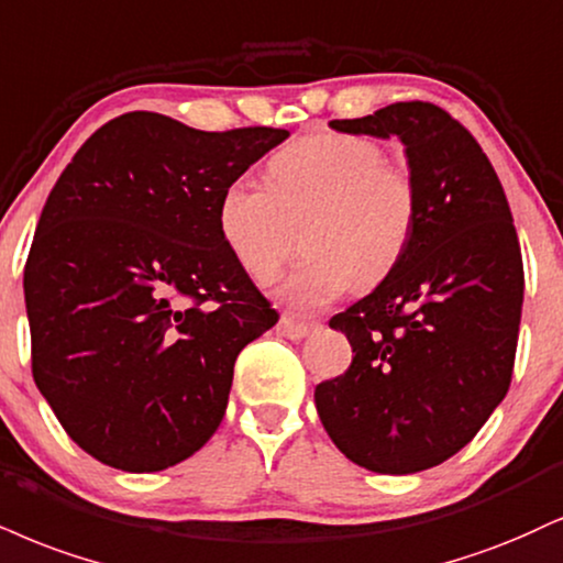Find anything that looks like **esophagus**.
Wrapping results in <instances>:
<instances>
[{"label":"esophagus","instance_id":"1","mask_svg":"<svg viewBox=\"0 0 563 563\" xmlns=\"http://www.w3.org/2000/svg\"><path fill=\"white\" fill-rule=\"evenodd\" d=\"M277 333L283 338H290V341H301V338H307L311 333V324L294 320L290 314H283L280 322H277Z\"/></svg>","mask_w":563,"mask_h":563}]
</instances>
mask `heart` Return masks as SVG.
<instances>
[{"mask_svg":"<svg viewBox=\"0 0 563 563\" xmlns=\"http://www.w3.org/2000/svg\"><path fill=\"white\" fill-rule=\"evenodd\" d=\"M269 186L239 178L222 188L217 225L243 273L267 283L299 249L309 254L277 294L314 311L354 286L372 288L401 264L419 222V188L367 135L311 133L275 154Z\"/></svg>","mask_w":563,"mask_h":563,"instance_id":"heart-1","label":"heart"}]
</instances>
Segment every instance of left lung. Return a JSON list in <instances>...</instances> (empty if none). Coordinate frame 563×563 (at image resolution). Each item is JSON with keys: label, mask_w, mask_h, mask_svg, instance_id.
Here are the masks:
<instances>
[{"label": "left lung", "mask_w": 563, "mask_h": 563, "mask_svg": "<svg viewBox=\"0 0 563 563\" xmlns=\"http://www.w3.org/2000/svg\"><path fill=\"white\" fill-rule=\"evenodd\" d=\"M330 128L398 135L419 222L401 264L330 320L354 358L317 385V415L354 464L411 475L462 451L509 390L525 299L517 228L475 135L430 101Z\"/></svg>", "instance_id": "8db88e82"}]
</instances>
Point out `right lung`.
I'll use <instances>...</instances> for the list:
<instances>
[{
  "label": "right lung",
  "mask_w": 563,
  "mask_h": 563,
  "mask_svg": "<svg viewBox=\"0 0 563 563\" xmlns=\"http://www.w3.org/2000/svg\"><path fill=\"white\" fill-rule=\"evenodd\" d=\"M288 135L128 112L54 183L23 275L33 380L101 464L167 470L220 428L235 358L277 311L228 252L217 201Z\"/></svg>",
  "instance_id": "add662e5"
}]
</instances>
